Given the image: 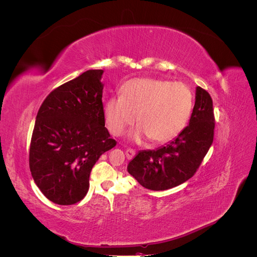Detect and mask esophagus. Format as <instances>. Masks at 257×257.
<instances>
[{
  "instance_id": "1",
  "label": "esophagus",
  "mask_w": 257,
  "mask_h": 257,
  "mask_svg": "<svg viewBox=\"0 0 257 257\" xmlns=\"http://www.w3.org/2000/svg\"><path fill=\"white\" fill-rule=\"evenodd\" d=\"M125 155H126V158H127L128 160H132V159H133V158L135 157V151L132 150V149H127V150L125 151Z\"/></svg>"
}]
</instances>
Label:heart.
I'll list each match as a JSON object with an SVG mask.
<instances>
[{
    "mask_svg": "<svg viewBox=\"0 0 257 257\" xmlns=\"http://www.w3.org/2000/svg\"><path fill=\"white\" fill-rule=\"evenodd\" d=\"M193 109V93L182 82L159 78H134L123 84L121 97L105 104L107 125L115 136L122 135L136 120L137 141L149 137L162 144L172 141L186 126Z\"/></svg>",
    "mask_w": 257,
    "mask_h": 257,
    "instance_id": "obj_1",
    "label": "heart"
}]
</instances>
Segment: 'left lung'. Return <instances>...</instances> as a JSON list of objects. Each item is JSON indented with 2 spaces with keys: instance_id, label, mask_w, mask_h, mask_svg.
I'll list each match as a JSON object with an SVG mask.
<instances>
[{
  "instance_id": "left-lung-1",
  "label": "left lung",
  "mask_w": 257,
  "mask_h": 257,
  "mask_svg": "<svg viewBox=\"0 0 257 257\" xmlns=\"http://www.w3.org/2000/svg\"><path fill=\"white\" fill-rule=\"evenodd\" d=\"M189 125L177 138L157 150H144L128 163L127 172L139 184L165 191L192 178L213 143L215 119L212 98L200 87Z\"/></svg>"
}]
</instances>
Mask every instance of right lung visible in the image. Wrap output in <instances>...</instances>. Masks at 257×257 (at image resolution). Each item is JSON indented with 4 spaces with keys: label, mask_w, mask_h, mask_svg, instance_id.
Here are the masks:
<instances>
[{
    "label": "right lung",
    "mask_w": 257,
    "mask_h": 257,
    "mask_svg": "<svg viewBox=\"0 0 257 257\" xmlns=\"http://www.w3.org/2000/svg\"><path fill=\"white\" fill-rule=\"evenodd\" d=\"M104 71L90 69L51 91L36 115L29 164L50 201L74 205L89 191L91 170L116 142L105 127Z\"/></svg>",
    "instance_id": "add662e5"
}]
</instances>
